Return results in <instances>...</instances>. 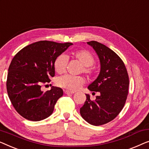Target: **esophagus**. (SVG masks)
Wrapping results in <instances>:
<instances>
[{
    "mask_svg": "<svg viewBox=\"0 0 149 149\" xmlns=\"http://www.w3.org/2000/svg\"><path fill=\"white\" fill-rule=\"evenodd\" d=\"M75 93V91H65V93L67 94V95H69V94H74Z\"/></svg>",
    "mask_w": 149,
    "mask_h": 149,
    "instance_id": "esophagus-1",
    "label": "esophagus"
}]
</instances>
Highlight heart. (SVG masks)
Here are the masks:
<instances>
[{"mask_svg": "<svg viewBox=\"0 0 149 149\" xmlns=\"http://www.w3.org/2000/svg\"><path fill=\"white\" fill-rule=\"evenodd\" d=\"M73 58L77 59L83 65L81 71L88 75H93L95 73V68L93 66L95 58L93 54L87 50H79L71 53ZM68 59L65 55L60 54L56 58L54 62V70L58 74H63L65 72ZM85 82V79L81 76H72L65 75L60 77L57 80V84L64 88L75 91Z\"/></svg>", "mask_w": 149, "mask_h": 149, "instance_id": "heart-1", "label": "heart"}]
</instances>
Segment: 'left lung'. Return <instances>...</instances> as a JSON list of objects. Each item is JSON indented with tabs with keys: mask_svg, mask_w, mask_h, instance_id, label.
I'll use <instances>...</instances> for the list:
<instances>
[{
	"mask_svg": "<svg viewBox=\"0 0 149 149\" xmlns=\"http://www.w3.org/2000/svg\"><path fill=\"white\" fill-rule=\"evenodd\" d=\"M98 54L100 71L88 87L99 95L91 100L89 95L80 108L81 117L93 125L107 123L118 116L124 107L128 95L129 77L121 58L109 48L96 41L88 42Z\"/></svg>",
	"mask_w": 149,
	"mask_h": 149,
	"instance_id": "obj_1",
	"label": "left lung"
}]
</instances>
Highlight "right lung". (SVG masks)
I'll return each mask as SVG.
<instances>
[{"label": "right lung", "instance_id": "right-lung-1", "mask_svg": "<svg viewBox=\"0 0 149 149\" xmlns=\"http://www.w3.org/2000/svg\"><path fill=\"white\" fill-rule=\"evenodd\" d=\"M72 45L36 42L22 49L12 59L8 70L7 93L15 109L25 119L40 121L53 113L63 91L61 88L53 86L44 93L41 87L54 76L56 58Z\"/></svg>", "mask_w": 149, "mask_h": 149}]
</instances>
